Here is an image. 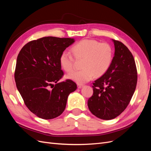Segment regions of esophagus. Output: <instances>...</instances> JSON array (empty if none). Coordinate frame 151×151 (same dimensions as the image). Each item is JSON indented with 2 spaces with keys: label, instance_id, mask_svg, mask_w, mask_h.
Listing matches in <instances>:
<instances>
[{
  "label": "esophagus",
  "instance_id": "esophagus-1",
  "mask_svg": "<svg viewBox=\"0 0 151 151\" xmlns=\"http://www.w3.org/2000/svg\"><path fill=\"white\" fill-rule=\"evenodd\" d=\"M84 86V85H83V84H77V88H79V89H81V88H83V87Z\"/></svg>",
  "mask_w": 151,
  "mask_h": 151
}]
</instances>
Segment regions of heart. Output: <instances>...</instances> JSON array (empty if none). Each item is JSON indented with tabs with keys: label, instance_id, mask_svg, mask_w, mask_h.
<instances>
[{
	"label": "heart",
	"instance_id": "b5f03b06",
	"mask_svg": "<svg viewBox=\"0 0 151 151\" xmlns=\"http://www.w3.org/2000/svg\"><path fill=\"white\" fill-rule=\"evenodd\" d=\"M71 51L76 58H83L81 63L83 69L72 72L67 77L79 84L89 81L94 76H103L112 61L113 50L110 45L99 43L95 40H81L72 47ZM59 62L65 72H70L74 70V60L69 53L63 52L59 58Z\"/></svg>",
	"mask_w": 151,
	"mask_h": 151
}]
</instances>
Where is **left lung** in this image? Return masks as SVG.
Listing matches in <instances>:
<instances>
[{
	"mask_svg": "<svg viewBox=\"0 0 151 151\" xmlns=\"http://www.w3.org/2000/svg\"><path fill=\"white\" fill-rule=\"evenodd\" d=\"M115 54L108 70L93 83V94L88 101L90 111L103 120H111L125 110L137 81L134 58L119 41L112 40Z\"/></svg>",
	"mask_w": 151,
	"mask_h": 151,
	"instance_id": "obj_1",
	"label": "left lung"
}]
</instances>
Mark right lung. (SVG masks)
Segmentation results:
<instances>
[{
	"label": "right lung",
	"instance_id": "obj_1",
	"mask_svg": "<svg viewBox=\"0 0 151 151\" xmlns=\"http://www.w3.org/2000/svg\"><path fill=\"white\" fill-rule=\"evenodd\" d=\"M74 42V38L47 36L29 42L18 54L14 74L17 90L26 106L42 119L60 116L68 95L77 89L69 79L57 83L63 75L60 54Z\"/></svg>",
	"mask_w": 151,
	"mask_h": 151
}]
</instances>
